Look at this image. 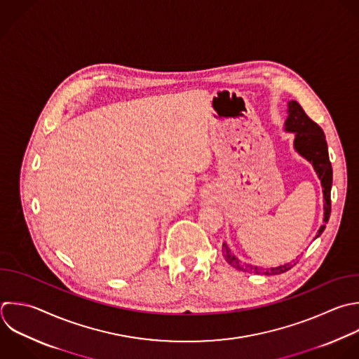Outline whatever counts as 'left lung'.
I'll return each instance as SVG.
<instances>
[{
	"instance_id": "8db88e82",
	"label": "left lung",
	"mask_w": 359,
	"mask_h": 359,
	"mask_svg": "<svg viewBox=\"0 0 359 359\" xmlns=\"http://www.w3.org/2000/svg\"><path fill=\"white\" fill-rule=\"evenodd\" d=\"M287 112L289 116L286 119L285 123V129L289 132L294 133V149L299 154H302L304 158H307L318 178L321 180V185H323V194H324V222L327 223L330 219V213H331V185H332V168H331V163H330V157H328V149H327V142H325V136L323 133V129L313 122L306 112L303 111V108L296 102V101H290L287 105ZM325 224H323L318 230L317 237L324 231ZM222 251H223V257L224 259L234 268H237L238 271H244V272H251V273H264V275H279L283 273L286 271H289L290 268H293L296 265L297 261H292L289 264L276 266V268H268V269H261L258 266H252L248 264L241 262L227 247L226 243H223L222 245Z\"/></svg>"
}]
</instances>
